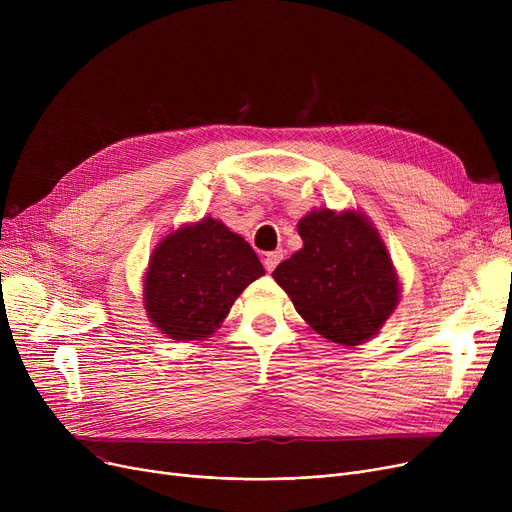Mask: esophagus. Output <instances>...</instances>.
I'll use <instances>...</instances> for the list:
<instances>
[{
	"label": "esophagus",
	"mask_w": 512,
	"mask_h": 512,
	"mask_svg": "<svg viewBox=\"0 0 512 512\" xmlns=\"http://www.w3.org/2000/svg\"><path fill=\"white\" fill-rule=\"evenodd\" d=\"M282 251H272V253H265V257H263V265H265V270L267 272H274L276 267H278V263L282 261Z\"/></svg>",
	"instance_id": "obj_1"
}]
</instances>
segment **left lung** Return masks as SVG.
<instances>
[{
    "mask_svg": "<svg viewBox=\"0 0 512 512\" xmlns=\"http://www.w3.org/2000/svg\"><path fill=\"white\" fill-rule=\"evenodd\" d=\"M303 249L274 280L324 338L357 346L378 334L400 301V284L380 232L361 211L315 209L299 222Z\"/></svg>",
    "mask_w": 512,
    "mask_h": 512,
    "instance_id": "8db88e82",
    "label": "left lung"
}]
</instances>
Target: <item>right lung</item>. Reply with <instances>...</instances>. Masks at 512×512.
<instances>
[{"label":"right lung","mask_w":512,"mask_h":512,"mask_svg":"<svg viewBox=\"0 0 512 512\" xmlns=\"http://www.w3.org/2000/svg\"><path fill=\"white\" fill-rule=\"evenodd\" d=\"M265 274L249 242L203 218L155 247L143 292L149 319L172 340H203L220 328L238 294Z\"/></svg>","instance_id":"1"}]
</instances>
